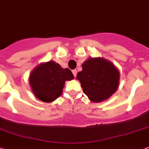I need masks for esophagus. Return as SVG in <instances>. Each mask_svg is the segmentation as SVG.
<instances>
[{
    "label": "esophagus",
    "mask_w": 149,
    "mask_h": 149,
    "mask_svg": "<svg viewBox=\"0 0 149 149\" xmlns=\"http://www.w3.org/2000/svg\"><path fill=\"white\" fill-rule=\"evenodd\" d=\"M72 73H73L74 76L76 77V75H77V71H76V70H73V71H72Z\"/></svg>",
    "instance_id": "esophagus-1"
}]
</instances>
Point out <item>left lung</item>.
I'll return each instance as SVG.
<instances>
[{"label":"left lung","mask_w":149,"mask_h":149,"mask_svg":"<svg viewBox=\"0 0 149 149\" xmlns=\"http://www.w3.org/2000/svg\"><path fill=\"white\" fill-rule=\"evenodd\" d=\"M120 74L117 68L104 58H89L82 64V71L77 74L84 93L91 101L100 103L117 91Z\"/></svg>","instance_id":"1"}]
</instances>
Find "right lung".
<instances>
[{
    "instance_id": "add662e5",
    "label": "right lung",
    "mask_w": 149,
    "mask_h": 149,
    "mask_svg": "<svg viewBox=\"0 0 149 149\" xmlns=\"http://www.w3.org/2000/svg\"><path fill=\"white\" fill-rule=\"evenodd\" d=\"M72 79L73 74L68 68H62L59 64L49 61L40 63L32 71L29 82L36 97L51 103L61 95L66 81Z\"/></svg>"
}]
</instances>
